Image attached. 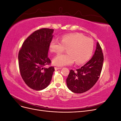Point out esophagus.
<instances>
[{"label": "esophagus", "mask_w": 121, "mask_h": 121, "mask_svg": "<svg viewBox=\"0 0 121 121\" xmlns=\"http://www.w3.org/2000/svg\"><path fill=\"white\" fill-rule=\"evenodd\" d=\"M54 69H56V70H57V69H61V68H58V67H55V68H54Z\"/></svg>", "instance_id": "1"}]
</instances>
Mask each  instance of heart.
<instances>
[{"instance_id":"obj_1","label":"heart","mask_w":121,"mask_h":121,"mask_svg":"<svg viewBox=\"0 0 121 121\" xmlns=\"http://www.w3.org/2000/svg\"><path fill=\"white\" fill-rule=\"evenodd\" d=\"M93 47L92 39L78 33L64 35L61 41L53 39L49 44V49L54 53H61L67 48L68 53L58 54L53 59V64L57 66L70 65L74 61L77 65L85 63L92 55Z\"/></svg>"}]
</instances>
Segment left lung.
Returning a JSON list of instances; mask_svg holds the SVG:
<instances>
[{
    "label": "left lung",
    "instance_id": "obj_1",
    "mask_svg": "<svg viewBox=\"0 0 121 121\" xmlns=\"http://www.w3.org/2000/svg\"><path fill=\"white\" fill-rule=\"evenodd\" d=\"M104 60L102 48L97 42L96 49L91 59L76 71L70 70L66 80L68 88L76 93H84L91 89L100 75Z\"/></svg>",
    "mask_w": 121,
    "mask_h": 121
}]
</instances>
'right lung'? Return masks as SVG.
Here are the masks:
<instances>
[{
	"label": "right lung",
	"instance_id": "1",
	"mask_svg": "<svg viewBox=\"0 0 121 121\" xmlns=\"http://www.w3.org/2000/svg\"><path fill=\"white\" fill-rule=\"evenodd\" d=\"M53 29L41 28L35 31L25 40L19 54V66L22 78L27 85L35 90H41L49 85L54 68H48L49 44Z\"/></svg>",
	"mask_w": 121,
	"mask_h": 121
}]
</instances>
